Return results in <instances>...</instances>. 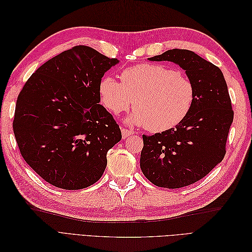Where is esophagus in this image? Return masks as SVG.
<instances>
[{"mask_svg": "<svg viewBox=\"0 0 252 252\" xmlns=\"http://www.w3.org/2000/svg\"><path fill=\"white\" fill-rule=\"evenodd\" d=\"M133 133H134L133 131L128 130L127 128H122V136H123V139L128 138L129 135H131V134H133Z\"/></svg>", "mask_w": 252, "mask_h": 252, "instance_id": "obj_1", "label": "esophagus"}]
</instances>
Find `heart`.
Instances as JSON below:
<instances>
[{
	"instance_id": "b5f03b06",
	"label": "heart",
	"mask_w": 252,
	"mask_h": 252,
	"mask_svg": "<svg viewBox=\"0 0 252 252\" xmlns=\"http://www.w3.org/2000/svg\"><path fill=\"white\" fill-rule=\"evenodd\" d=\"M121 81L105 75L98 83L102 104L113 114L129 109L130 122L150 132L168 131L184 122L195 102L193 82L178 69L162 64L125 68ZM134 103H132V100Z\"/></svg>"
}]
</instances>
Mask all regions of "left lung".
Returning a JSON list of instances; mask_svg holds the SVG:
<instances>
[{
    "label": "left lung",
    "instance_id": "obj_1",
    "mask_svg": "<svg viewBox=\"0 0 252 252\" xmlns=\"http://www.w3.org/2000/svg\"><path fill=\"white\" fill-rule=\"evenodd\" d=\"M150 61H169L186 70L195 86L187 119L168 131L143 134L141 169L152 184L181 188L203 179L226 155L233 121L231 100L220 68L193 51L167 50Z\"/></svg>",
    "mask_w": 252,
    "mask_h": 252
}]
</instances>
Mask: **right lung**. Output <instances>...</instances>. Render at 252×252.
<instances>
[{"mask_svg":"<svg viewBox=\"0 0 252 252\" xmlns=\"http://www.w3.org/2000/svg\"><path fill=\"white\" fill-rule=\"evenodd\" d=\"M118 62L79 45L37 68L22 88L14 136L25 162L49 184L77 190L103 175L122 132L98 104V83Z\"/></svg>","mask_w":252,"mask_h":252,"instance_id":"obj_1","label":"right lung"}]
</instances>
